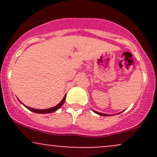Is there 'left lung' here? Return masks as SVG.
Wrapping results in <instances>:
<instances>
[{
  "instance_id": "1",
  "label": "left lung",
  "mask_w": 157,
  "mask_h": 157,
  "mask_svg": "<svg viewBox=\"0 0 157 157\" xmlns=\"http://www.w3.org/2000/svg\"><path fill=\"white\" fill-rule=\"evenodd\" d=\"M92 111H93L95 113H97V114L101 115V116H105V117H109V116H113V115H111V114H106V113H100V112H97V111H94V110H93V109H92ZM120 113H121V112H120ZM118 113L117 114H119V113Z\"/></svg>"
}]
</instances>
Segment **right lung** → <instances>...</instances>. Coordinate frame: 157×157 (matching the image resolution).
Masks as SVG:
<instances>
[{
	"mask_svg": "<svg viewBox=\"0 0 157 157\" xmlns=\"http://www.w3.org/2000/svg\"><path fill=\"white\" fill-rule=\"evenodd\" d=\"M66 94L65 95L63 98V100H61L60 102H59L58 104H57V105L54 106V107H52V108H49V109H32V108H30V107H28V106L25 105L24 104H23L22 102H21V101H19L21 102V103L23 104V105L25 106V107L26 108V109H28L29 111H32V112H35V113H52V112H55V111H57L63 105L65 100H66Z\"/></svg>",
	"mask_w": 157,
	"mask_h": 157,
	"instance_id": "add662e5",
	"label": "right lung"
}]
</instances>
